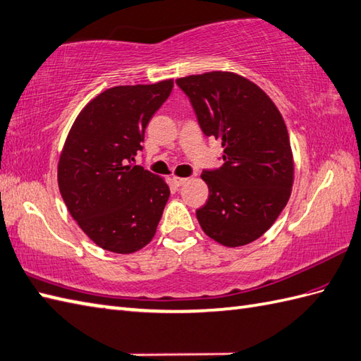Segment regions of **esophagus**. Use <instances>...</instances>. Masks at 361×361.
Listing matches in <instances>:
<instances>
[{
  "mask_svg": "<svg viewBox=\"0 0 361 361\" xmlns=\"http://www.w3.org/2000/svg\"><path fill=\"white\" fill-rule=\"evenodd\" d=\"M187 180H188V178H179V176H173L171 178V182L174 187H182Z\"/></svg>",
  "mask_w": 361,
  "mask_h": 361,
  "instance_id": "esophagus-1",
  "label": "esophagus"
}]
</instances>
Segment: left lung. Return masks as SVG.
Segmentation results:
<instances>
[{
  "mask_svg": "<svg viewBox=\"0 0 361 361\" xmlns=\"http://www.w3.org/2000/svg\"><path fill=\"white\" fill-rule=\"evenodd\" d=\"M207 137L222 142L224 164L204 170L210 196L196 210L205 235L245 245L274 226L290 197L293 157L283 116L261 87L233 72L176 80Z\"/></svg>",
  "mask_w": 361,
  "mask_h": 361,
  "instance_id": "obj_1",
  "label": "left lung"
}]
</instances>
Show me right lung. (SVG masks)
Returning <instances> with one entry per match:
<instances>
[{
	"mask_svg": "<svg viewBox=\"0 0 361 361\" xmlns=\"http://www.w3.org/2000/svg\"><path fill=\"white\" fill-rule=\"evenodd\" d=\"M173 80L116 86L78 114L59 162V187L72 218L99 247L133 253L153 239L170 188L134 165L145 128L170 97Z\"/></svg>",
	"mask_w": 361,
	"mask_h": 361,
	"instance_id": "1",
	"label": "right lung"
}]
</instances>
